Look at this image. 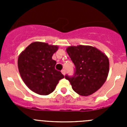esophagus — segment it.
<instances>
[{
  "label": "esophagus",
  "mask_w": 127,
  "mask_h": 127,
  "mask_svg": "<svg viewBox=\"0 0 127 127\" xmlns=\"http://www.w3.org/2000/svg\"><path fill=\"white\" fill-rule=\"evenodd\" d=\"M62 73L64 75L65 74V73H66L65 70V69H63V70H62Z\"/></svg>",
  "instance_id": "obj_1"
}]
</instances>
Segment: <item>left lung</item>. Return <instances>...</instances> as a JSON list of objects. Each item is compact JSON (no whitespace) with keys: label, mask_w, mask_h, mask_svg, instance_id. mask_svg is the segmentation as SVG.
Segmentation results:
<instances>
[{"label":"left lung","mask_w":127,"mask_h":127,"mask_svg":"<svg viewBox=\"0 0 127 127\" xmlns=\"http://www.w3.org/2000/svg\"><path fill=\"white\" fill-rule=\"evenodd\" d=\"M75 66L72 76H65L74 92L82 96L92 95L105 83L109 62L105 55L89 46H70L67 49Z\"/></svg>","instance_id":"8db88e82"}]
</instances>
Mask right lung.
<instances>
[{"mask_svg":"<svg viewBox=\"0 0 127 127\" xmlns=\"http://www.w3.org/2000/svg\"><path fill=\"white\" fill-rule=\"evenodd\" d=\"M57 50V46L35 42L19 56L18 65L20 76L33 92L49 95L55 90L58 81L64 77L61 72L55 69L57 62L52 59Z\"/></svg>","mask_w":127,"mask_h":127,"instance_id":"add662e5","label":"right lung"}]
</instances>
